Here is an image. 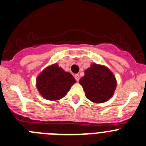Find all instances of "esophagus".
Returning a JSON list of instances; mask_svg holds the SVG:
<instances>
[{
  "instance_id": "34e87169",
  "label": "esophagus",
  "mask_w": 146,
  "mask_h": 146,
  "mask_svg": "<svg viewBox=\"0 0 146 146\" xmlns=\"http://www.w3.org/2000/svg\"><path fill=\"white\" fill-rule=\"evenodd\" d=\"M74 78H75L76 81L78 82L79 80H80V76H79V74H75V76H74Z\"/></svg>"
}]
</instances>
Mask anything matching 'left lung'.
<instances>
[{"label": "left lung", "mask_w": 146, "mask_h": 146, "mask_svg": "<svg viewBox=\"0 0 146 146\" xmlns=\"http://www.w3.org/2000/svg\"><path fill=\"white\" fill-rule=\"evenodd\" d=\"M80 84L87 99L94 103H103L113 95L117 80L109 68L93 63L84 71V76L80 80Z\"/></svg>", "instance_id": "1"}]
</instances>
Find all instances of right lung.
<instances>
[{"label":"right lung","instance_id":"1","mask_svg":"<svg viewBox=\"0 0 146 146\" xmlns=\"http://www.w3.org/2000/svg\"><path fill=\"white\" fill-rule=\"evenodd\" d=\"M75 82L74 77L56 63L47 66L38 74L36 86L44 99L56 101L63 98Z\"/></svg>","mask_w":146,"mask_h":146}]
</instances>
